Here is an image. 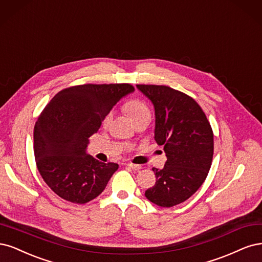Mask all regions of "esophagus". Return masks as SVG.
I'll list each match as a JSON object with an SVG mask.
<instances>
[{"label":"esophagus","mask_w":262,"mask_h":262,"mask_svg":"<svg viewBox=\"0 0 262 262\" xmlns=\"http://www.w3.org/2000/svg\"><path fill=\"white\" fill-rule=\"evenodd\" d=\"M126 165H127L128 167H130V168H132V170H134V171H139V170H140V168H141V166H140V165H138V164H133V163H127V164H126Z\"/></svg>","instance_id":"obj_1"}]
</instances>
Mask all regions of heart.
<instances>
[{"instance_id":"heart-1","label":"heart","mask_w":262,"mask_h":262,"mask_svg":"<svg viewBox=\"0 0 262 262\" xmlns=\"http://www.w3.org/2000/svg\"><path fill=\"white\" fill-rule=\"evenodd\" d=\"M124 110L129 115L133 122L140 120V119H151V111L148 104L143 100L140 99H133L128 102H126L124 105ZM112 119V114L107 113L103 120V124L106 125Z\"/></svg>"}]
</instances>
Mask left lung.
<instances>
[{
  "mask_svg": "<svg viewBox=\"0 0 262 262\" xmlns=\"http://www.w3.org/2000/svg\"><path fill=\"white\" fill-rule=\"evenodd\" d=\"M137 88L155 105V139L167 158L162 170L152 168L157 182L145 196L170 208L187 200L205 182L213 158V132L200 105L184 92L158 85Z\"/></svg>",
  "mask_w": 262,
  "mask_h": 262,
  "instance_id": "left-lung-1",
  "label": "left lung"
}]
</instances>
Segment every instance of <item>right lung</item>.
<instances>
[{
	"instance_id": "add662e5",
	"label": "right lung",
	"mask_w": 262,
	"mask_h": 262,
	"mask_svg": "<svg viewBox=\"0 0 262 262\" xmlns=\"http://www.w3.org/2000/svg\"><path fill=\"white\" fill-rule=\"evenodd\" d=\"M134 90L130 83H86L61 90L46 105L33 130V152L40 175L58 197L86 204L104 190L119 164L87 155L88 138Z\"/></svg>"
}]
</instances>
